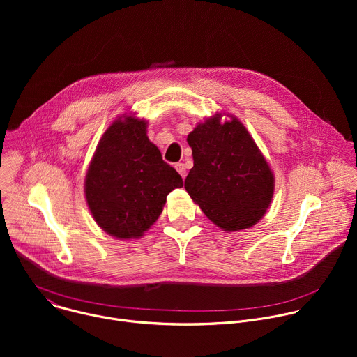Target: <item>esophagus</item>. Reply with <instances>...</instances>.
Wrapping results in <instances>:
<instances>
[{"label": "esophagus", "instance_id": "obj_1", "mask_svg": "<svg viewBox=\"0 0 357 357\" xmlns=\"http://www.w3.org/2000/svg\"><path fill=\"white\" fill-rule=\"evenodd\" d=\"M175 169L179 172V175L185 179V176H186V168H185V164H182V162H178V164H175Z\"/></svg>", "mask_w": 357, "mask_h": 357}]
</instances>
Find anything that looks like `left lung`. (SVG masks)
Here are the masks:
<instances>
[{"label":"left lung","instance_id":"obj_1","mask_svg":"<svg viewBox=\"0 0 357 357\" xmlns=\"http://www.w3.org/2000/svg\"><path fill=\"white\" fill-rule=\"evenodd\" d=\"M218 113L188 135L193 168L185 189L209 220L226 231L256 225L274 195V174L247 128Z\"/></svg>","mask_w":357,"mask_h":357}]
</instances>
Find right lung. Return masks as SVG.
Wrapping results in <instances>:
<instances>
[{
  "label": "right lung",
  "instance_id": "1",
  "mask_svg": "<svg viewBox=\"0 0 357 357\" xmlns=\"http://www.w3.org/2000/svg\"><path fill=\"white\" fill-rule=\"evenodd\" d=\"M145 120L119 117L103 134L84 179L96 223L120 240L141 237L162 213L171 190L183 186L146 135Z\"/></svg>",
  "mask_w": 357,
  "mask_h": 357
}]
</instances>
